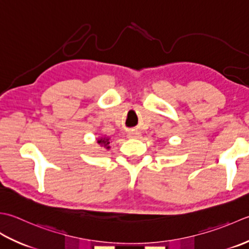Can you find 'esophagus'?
<instances>
[{"instance_id":"obj_1","label":"esophagus","mask_w":249,"mask_h":249,"mask_svg":"<svg viewBox=\"0 0 249 249\" xmlns=\"http://www.w3.org/2000/svg\"><path fill=\"white\" fill-rule=\"evenodd\" d=\"M141 133L138 131H131L128 133V139H140Z\"/></svg>"}]
</instances>
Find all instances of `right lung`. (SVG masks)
Wrapping results in <instances>:
<instances>
[{"instance_id": "1", "label": "right lung", "mask_w": 249, "mask_h": 249, "mask_svg": "<svg viewBox=\"0 0 249 249\" xmlns=\"http://www.w3.org/2000/svg\"><path fill=\"white\" fill-rule=\"evenodd\" d=\"M109 138H100L98 139V144H100L101 146H104L106 148L109 149Z\"/></svg>"}]
</instances>
